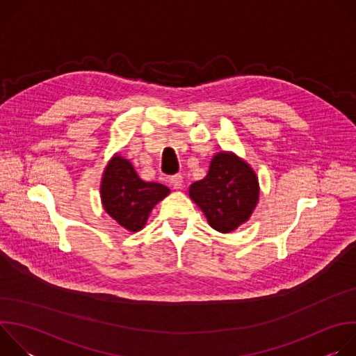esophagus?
I'll list each match as a JSON object with an SVG mask.
<instances>
[{
	"label": "esophagus",
	"instance_id": "esophagus-1",
	"mask_svg": "<svg viewBox=\"0 0 356 356\" xmlns=\"http://www.w3.org/2000/svg\"><path fill=\"white\" fill-rule=\"evenodd\" d=\"M170 184L175 187V188H181L183 187V177L180 175H173L170 179H169Z\"/></svg>",
	"mask_w": 356,
	"mask_h": 356
}]
</instances>
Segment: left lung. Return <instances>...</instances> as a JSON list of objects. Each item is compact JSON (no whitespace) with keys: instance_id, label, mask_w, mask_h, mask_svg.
Returning a JSON list of instances; mask_svg holds the SVG:
<instances>
[{"instance_id":"obj_1","label":"left lung","mask_w":356,"mask_h":356,"mask_svg":"<svg viewBox=\"0 0 356 356\" xmlns=\"http://www.w3.org/2000/svg\"><path fill=\"white\" fill-rule=\"evenodd\" d=\"M190 197L214 229L229 232L257 207L258 179L245 162L222 152L211 161L207 176L190 186Z\"/></svg>"}]
</instances>
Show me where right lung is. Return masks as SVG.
Wrapping results in <instances>:
<instances>
[{
    "label": "right lung",
    "instance_id": "add662e5",
    "mask_svg": "<svg viewBox=\"0 0 356 356\" xmlns=\"http://www.w3.org/2000/svg\"><path fill=\"white\" fill-rule=\"evenodd\" d=\"M169 191L161 183L139 179L131 162L120 155L110 161L101 181V200L106 211L120 225L134 232L143 228L152 209Z\"/></svg>",
    "mask_w": 356,
    "mask_h": 356
}]
</instances>
